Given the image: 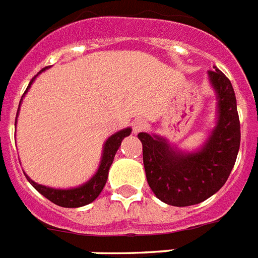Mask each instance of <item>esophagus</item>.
<instances>
[{
  "label": "esophagus",
  "mask_w": 258,
  "mask_h": 258,
  "mask_svg": "<svg viewBox=\"0 0 258 258\" xmlns=\"http://www.w3.org/2000/svg\"><path fill=\"white\" fill-rule=\"evenodd\" d=\"M146 128H147V123H146V120H144V119L136 118L135 120L133 122L134 133H142V131H144Z\"/></svg>",
  "instance_id": "obj_1"
}]
</instances>
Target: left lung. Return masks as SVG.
I'll return each mask as SVG.
<instances>
[{"mask_svg":"<svg viewBox=\"0 0 258 258\" xmlns=\"http://www.w3.org/2000/svg\"><path fill=\"white\" fill-rule=\"evenodd\" d=\"M219 99V120L204 147L195 154L171 148L164 139L140 133L148 185L156 198L173 207L199 204L228 180L240 148V119L231 81L215 68L208 71Z\"/></svg>","mask_w":258,"mask_h":258,"instance_id":"left-lung-1","label":"left lung"}]
</instances>
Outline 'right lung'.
Instances as JSON below:
<instances>
[{"instance_id": "obj_1", "label": "right lung", "mask_w": 258, "mask_h": 258, "mask_svg": "<svg viewBox=\"0 0 258 258\" xmlns=\"http://www.w3.org/2000/svg\"><path fill=\"white\" fill-rule=\"evenodd\" d=\"M45 69H42L41 71H43ZM41 71H39V73H41ZM34 78L30 81V83L27 86L26 91L29 90V87H30V85L33 83ZM26 91H25V94H26ZM21 100H22V98H21ZM18 110H20V106H18ZM17 114H18V112H17ZM130 134H131V128H125L108 138L106 144H104L103 156H102V162H100L98 172L94 175L93 179L90 180L89 183L83 184L81 187L73 188V189H54V188L45 187V185L34 183L33 180H30L26 176L27 180H29V183H30L35 189L38 190L39 194L43 195L46 199H49L50 202L54 203V204L56 205H59V207H64V208H78V207H83V205L86 204H90V203L94 202V200L99 196V194L102 192V189H103L104 184L107 181L108 169H110L111 164L114 162L115 154H116L118 148L120 147L122 140L124 139L125 136H128Z\"/></svg>"}]
</instances>
